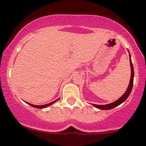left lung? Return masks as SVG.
Instances as JSON below:
<instances>
[{
    "instance_id": "8db88e82",
    "label": "left lung",
    "mask_w": 146,
    "mask_h": 146,
    "mask_svg": "<svg viewBox=\"0 0 146 146\" xmlns=\"http://www.w3.org/2000/svg\"><path fill=\"white\" fill-rule=\"evenodd\" d=\"M129 58H130V64H131V80L130 82H129V87H128L127 90H126V92L122 95V97H121L118 100L114 102L111 103V104H105V105H98V104H93L94 107H95L96 108L100 109V110H111V109L114 108V107H117V106L121 104V103H123V102L126 100L128 98V97L130 95L131 92L132 88H133V77H134V71H133V64H132L131 58V55L129 54Z\"/></svg>"
}]
</instances>
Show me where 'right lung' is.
<instances>
[{"label":"right lung","mask_w":146,"mask_h":146,"mask_svg":"<svg viewBox=\"0 0 146 146\" xmlns=\"http://www.w3.org/2000/svg\"><path fill=\"white\" fill-rule=\"evenodd\" d=\"M55 102H56V100H55V101H54V102H51V103H48V104H44V105H34V104H29V103H28V102H27V104H29V105H30V106H32V107H35V108L42 109V108H45V107H48V106L51 105V104H52L53 103Z\"/></svg>","instance_id":"add662e5"}]
</instances>
